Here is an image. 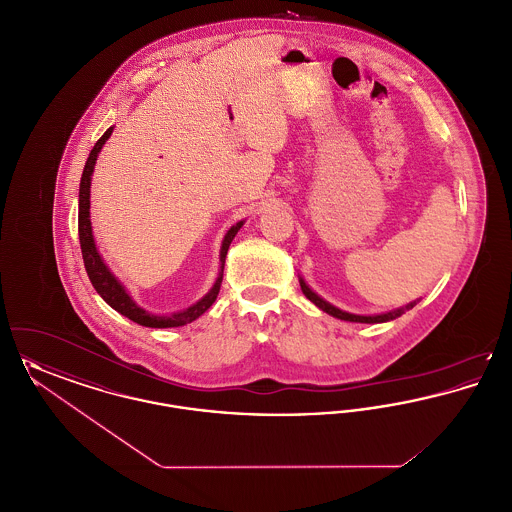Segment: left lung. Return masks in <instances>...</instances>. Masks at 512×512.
<instances>
[{
	"mask_svg": "<svg viewBox=\"0 0 512 512\" xmlns=\"http://www.w3.org/2000/svg\"><path fill=\"white\" fill-rule=\"evenodd\" d=\"M299 284H301V292L305 293V297H307L309 301H313V303L317 305L318 309H322L324 313H328V315H332V317L340 318V320H347V322H363V324H378V322H388V320H393V318L401 317L405 311L413 309L414 305H416V301H413V303H409V305H405V307H399V309L390 311V313L372 315V317H365V315H353V313L341 311V309H338V307L330 305L328 301H324L320 295H317V293L313 292V290H311V288L305 284V280H303V278H299Z\"/></svg>",
	"mask_w": 512,
	"mask_h": 512,
	"instance_id": "obj_1",
	"label": "left lung"
}]
</instances>
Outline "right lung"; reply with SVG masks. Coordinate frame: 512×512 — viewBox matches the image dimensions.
<instances>
[{"instance_id":"obj_1","label":"right lung","mask_w":512,"mask_h":512,"mask_svg":"<svg viewBox=\"0 0 512 512\" xmlns=\"http://www.w3.org/2000/svg\"><path fill=\"white\" fill-rule=\"evenodd\" d=\"M113 134V126L105 130V134L96 142L94 149L90 151V157L84 165V172L80 178V190H78V238H80V249H82V259H84V267L88 272V278L92 282V286L96 288V292L103 297V301L107 305H111L117 313H121L126 318L134 320L140 326L147 328H176V326H184L188 322H194L195 318L201 317L217 299L220 292V284H222V270H224V259L228 253V247L232 244L234 236L238 234V230L244 226V220L236 222L224 236L222 247H220V272L213 284V288L205 293L197 303L192 307L171 313V315H151L146 309H142L140 305H136V301L128 295L124 290L121 282L115 278V274L109 270V267L103 263L101 255H99L96 240L92 234V222H90V186H92V174L94 167L98 161L99 151L103 144L109 140V136Z\"/></svg>"}]
</instances>
